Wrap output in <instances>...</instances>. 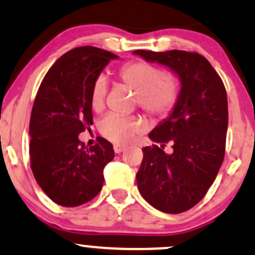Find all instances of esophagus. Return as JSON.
I'll return each instance as SVG.
<instances>
[{"instance_id":"34e87169","label":"esophagus","mask_w":255,"mask_h":255,"mask_svg":"<svg viewBox=\"0 0 255 255\" xmlns=\"http://www.w3.org/2000/svg\"><path fill=\"white\" fill-rule=\"evenodd\" d=\"M125 148H127V147L123 146V145H114V151H115V153H122V152L124 151Z\"/></svg>"}]
</instances>
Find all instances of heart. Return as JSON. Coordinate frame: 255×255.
Here are the masks:
<instances>
[{
  "instance_id": "b5f03b06",
  "label": "heart",
  "mask_w": 255,
  "mask_h": 255,
  "mask_svg": "<svg viewBox=\"0 0 255 255\" xmlns=\"http://www.w3.org/2000/svg\"><path fill=\"white\" fill-rule=\"evenodd\" d=\"M118 80L132 89L143 109L154 117H164L174 107L178 98V87L169 76L162 75L156 66L143 61H131L120 67ZM107 85L104 78L94 81L89 96V106L99 113L106 104ZM148 124L141 117H119L109 114L101 120L99 128L103 136L117 143H128L137 133L145 131Z\"/></svg>"
}]
</instances>
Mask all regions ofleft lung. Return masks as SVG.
<instances>
[{"mask_svg":"<svg viewBox=\"0 0 255 255\" xmlns=\"http://www.w3.org/2000/svg\"><path fill=\"white\" fill-rule=\"evenodd\" d=\"M133 55L167 67L180 82L172 112L148 133L159 145L143 147L136 174L147 203L162 212L180 214L205 196L224 162L228 125L224 82L196 52L135 50ZM168 142L173 145L172 154L163 151Z\"/></svg>","mask_w":255,"mask_h":255,"instance_id":"8db88e82","label":"left lung"}]
</instances>
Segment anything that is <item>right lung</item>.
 <instances>
[{"instance_id": "obj_1", "label": "right lung", "mask_w": 255, "mask_h": 255, "mask_svg": "<svg viewBox=\"0 0 255 255\" xmlns=\"http://www.w3.org/2000/svg\"><path fill=\"white\" fill-rule=\"evenodd\" d=\"M119 56L94 46L62 55L44 77L30 115V167L44 193L57 205L88 203L103 186L113 145L99 137L88 148L78 135L93 124L89 96L94 81Z\"/></svg>"}]
</instances>
